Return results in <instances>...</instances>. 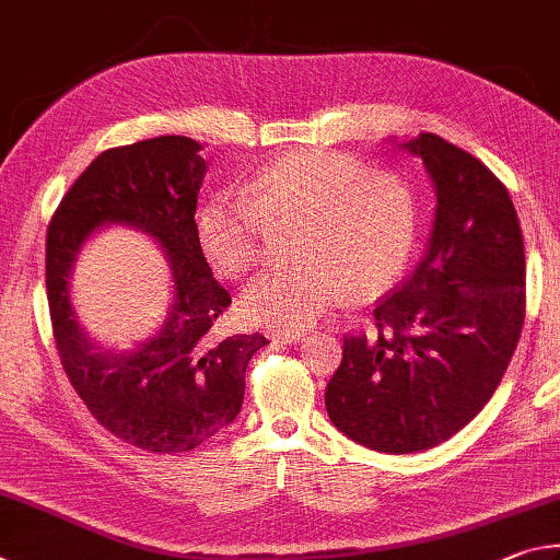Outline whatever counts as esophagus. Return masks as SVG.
Wrapping results in <instances>:
<instances>
[{
    "label": "esophagus",
    "instance_id": "1",
    "mask_svg": "<svg viewBox=\"0 0 560 560\" xmlns=\"http://www.w3.org/2000/svg\"><path fill=\"white\" fill-rule=\"evenodd\" d=\"M270 339H282V341H300L307 337L305 329H270L268 331Z\"/></svg>",
    "mask_w": 560,
    "mask_h": 560
}]
</instances>
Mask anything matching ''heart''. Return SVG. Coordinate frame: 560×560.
I'll list each match as a JSON object with an SVG mask.
<instances>
[{
  "instance_id": "1",
  "label": "heart",
  "mask_w": 560,
  "mask_h": 560,
  "mask_svg": "<svg viewBox=\"0 0 560 560\" xmlns=\"http://www.w3.org/2000/svg\"><path fill=\"white\" fill-rule=\"evenodd\" d=\"M292 225L302 262L265 272L243 295L245 315L280 329L312 325L349 292L374 298L394 285L416 245L418 206L400 176L307 150L265 166L245 196H213L196 231L206 258L241 278L262 260L270 229Z\"/></svg>"
}]
</instances>
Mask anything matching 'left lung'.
Here are the masks:
<instances>
[{
    "label": "left lung",
    "instance_id": "1",
    "mask_svg": "<svg viewBox=\"0 0 560 560\" xmlns=\"http://www.w3.org/2000/svg\"><path fill=\"white\" fill-rule=\"evenodd\" d=\"M433 176V238L416 272L374 310V335L345 337L325 390L341 433L378 453L430 450L472 420L524 327L526 260L506 186L433 132L404 142Z\"/></svg>",
    "mask_w": 560,
    "mask_h": 560
}]
</instances>
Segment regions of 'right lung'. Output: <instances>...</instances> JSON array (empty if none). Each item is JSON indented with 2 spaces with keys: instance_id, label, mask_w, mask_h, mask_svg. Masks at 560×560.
<instances>
[{
  "instance_id": "add662e5",
  "label": "right lung",
  "mask_w": 560,
  "mask_h": 560,
  "mask_svg": "<svg viewBox=\"0 0 560 560\" xmlns=\"http://www.w3.org/2000/svg\"><path fill=\"white\" fill-rule=\"evenodd\" d=\"M201 144L164 135L97 154L58 203L46 231V295L68 381L107 433L154 455L189 453L233 423L243 406L255 335L215 337L231 295L213 280L196 231ZM127 222L154 234L171 260L175 305L161 335L127 355L93 346L77 327L67 278L97 224Z\"/></svg>"
}]
</instances>
